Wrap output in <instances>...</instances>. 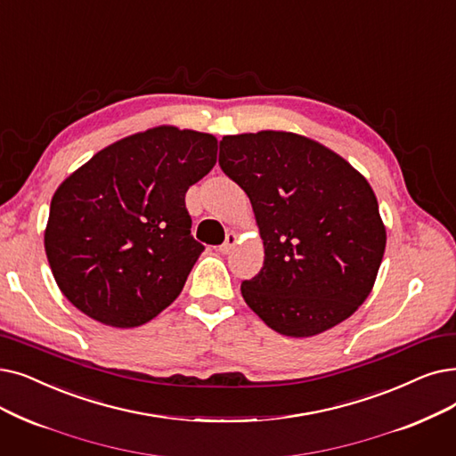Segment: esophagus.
<instances>
[{
  "label": "esophagus",
  "mask_w": 456,
  "mask_h": 456,
  "mask_svg": "<svg viewBox=\"0 0 456 456\" xmlns=\"http://www.w3.org/2000/svg\"><path fill=\"white\" fill-rule=\"evenodd\" d=\"M236 242H239V236H236L234 232H229V234H227V239H225V242H224L220 248H217V249H220V253L227 255V253L236 246Z\"/></svg>",
  "instance_id": "34e87169"
}]
</instances>
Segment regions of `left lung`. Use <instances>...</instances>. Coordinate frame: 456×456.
<instances>
[{
	"label": "left lung",
	"instance_id": "1",
	"mask_svg": "<svg viewBox=\"0 0 456 456\" xmlns=\"http://www.w3.org/2000/svg\"><path fill=\"white\" fill-rule=\"evenodd\" d=\"M220 167L249 197L265 244L246 304L289 338L322 333L358 309L379 273L386 229L369 183L292 132L225 135Z\"/></svg>",
	"mask_w": 456,
	"mask_h": 456
}]
</instances>
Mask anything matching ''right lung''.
<instances>
[{
  "instance_id": "1",
  "label": "right lung",
  "mask_w": 456,
  "mask_h": 456,
  "mask_svg": "<svg viewBox=\"0 0 456 456\" xmlns=\"http://www.w3.org/2000/svg\"><path fill=\"white\" fill-rule=\"evenodd\" d=\"M216 137L158 126L96 152L52 197L46 256L67 300L134 328L181 294L203 244L186 191L216 164Z\"/></svg>"
}]
</instances>
